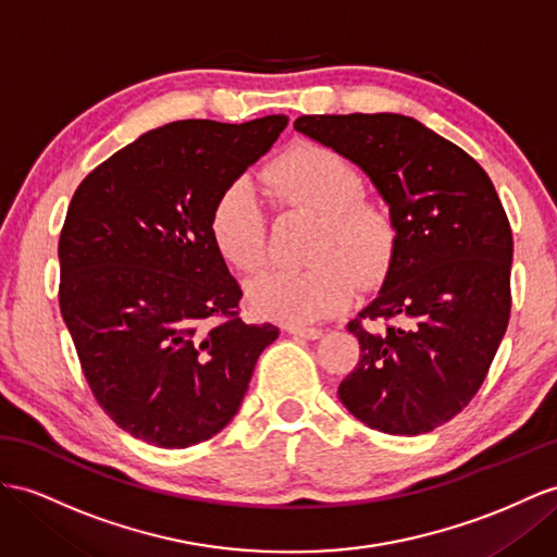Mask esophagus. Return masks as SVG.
Listing matches in <instances>:
<instances>
[{
  "label": "esophagus",
  "mask_w": 557,
  "mask_h": 557,
  "mask_svg": "<svg viewBox=\"0 0 557 557\" xmlns=\"http://www.w3.org/2000/svg\"><path fill=\"white\" fill-rule=\"evenodd\" d=\"M287 332L294 334V336L310 338V341H315V338L322 336V330H318V326H298V324H289Z\"/></svg>",
  "instance_id": "34e87169"
}]
</instances>
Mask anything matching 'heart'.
<instances>
[{
    "label": "heart",
    "instance_id": "b5f03b06",
    "mask_svg": "<svg viewBox=\"0 0 557 557\" xmlns=\"http://www.w3.org/2000/svg\"><path fill=\"white\" fill-rule=\"evenodd\" d=\"M263 193L277 207L318 216L306 268H273L247 284L249 306L261 318L310 324L350 304L355 277L379 280L393 261L397 225L388 207L362 197L360 171L338 152L306 143L261 174ZM211 235L223 259L251 273L265 259V202L259 185L237 176L211 209Z\"/></svg>",
    "mask_w": 557,
    "mask_h": 557
}]
</instances>
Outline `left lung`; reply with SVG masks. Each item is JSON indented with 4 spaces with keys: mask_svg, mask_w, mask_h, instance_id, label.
I'll return each instance as SVG.
<instances>
[{
    "mask_svg": "<svg viewBox=\"0 0 557 557\" xmlns=\"http://www.w3.org/2000/svg\"><path fill=\"white\" fill-rule=\"evenodd\" d=\"M294 129L358 164L397 225L386 280L348 322L360 362L341 403L374 431L431 433L473 400L506 334L512 233L502 199L473 157L414 117L304 115Z\"/></svg>",
    "mask_w": 557,
    "mask_h": 557,
    "instance_id": "1",
    "label": "left lung"
}]
</instances>
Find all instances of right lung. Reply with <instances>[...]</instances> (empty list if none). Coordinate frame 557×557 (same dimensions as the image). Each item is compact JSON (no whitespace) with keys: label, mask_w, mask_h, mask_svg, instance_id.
Masks as SVG:
<instances>
[{"label":"right lung","mask_w":557,"mask_h":557,"mask_svg":"<svg viewBox=\"0 0 557 557\" xmlns=\"http://www.w3.org/2000/svg\"><path fill=\"white\" fill-rule=\"evenodd\" d=\"M287 122L164 124L98 164L67 207L61 315L98 405L148 445L185 449L223 431L280 336L239 320L211 209Z\"/></svg>","instance_id":"obj_1"}]
</instances>
